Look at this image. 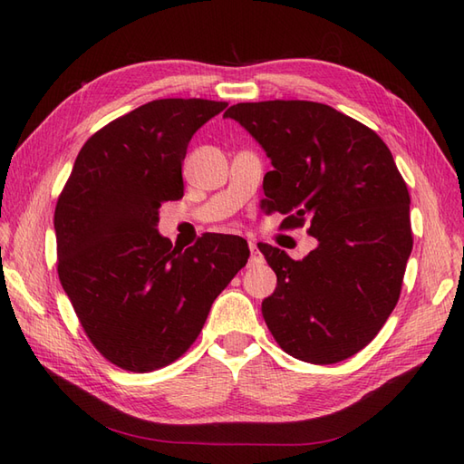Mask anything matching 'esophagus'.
<instances>
[{
  "instance_id": "1",
  "label": "esophagus",
  "mask_w": 464,
  "mask_h": 464,
  "mask_svg": "<svg viewBox=\"0 0 464 464\" xmlns=\"http://www.w3.org/2000/svg\"><path fill=\"white\" fill-rule=\"evenodd\" d=\"M249 253H251V263L261 261V251L255 241H249Z\"/></svg>"
}]
</instances>
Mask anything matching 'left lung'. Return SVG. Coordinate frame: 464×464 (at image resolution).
<instances>
[{"instance_id": "8db88e82", "label": "left lung", "mask_w": 464, "mask_h": 464, "mask_svg": "<svg viewBox=\"0 0 464 464\" xmlns=\"http://www.w3.org/2000/svg\"><path fill=\"white\" fill-rule=\"evenodd\" d=\"M267 151V213L285 229L309 223L319 241L301 261L261 243L277 289L263 319L291 357L331 364L353 357L399 301L412 249L411 195L381 137L333 107L301 100L237 103L225 111Z\"/></svg>"}]
</instances>
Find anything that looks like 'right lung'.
Returning a JSON list of instances; mask_svg holds the SVG:
<instances>
[{
  "mask_svg": "<svg viewBox=\"0 0 464 464\" xmlns=\"http://www.w3.org/2000/svg\"><path fill=\"white\" fill-rule=\"evenodd\" d=\"M225 102L155 100L82 147L55 205L57 275L87 337L131 372L167 367L249 259L247 241L209 233L177 251L157 233L160 207L183 197L193 133Z\"/></svg>",
  "mask_w": 464,
  "mask_h": 464,
  "instance_id": "add662e5",
  "label": "right lung"
}]
</instances>
